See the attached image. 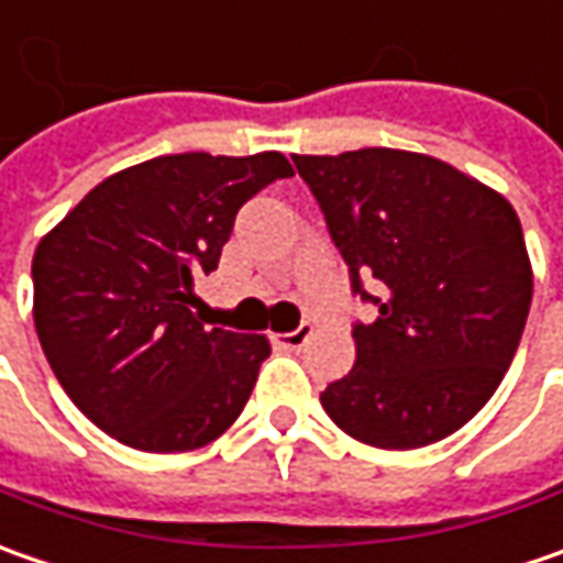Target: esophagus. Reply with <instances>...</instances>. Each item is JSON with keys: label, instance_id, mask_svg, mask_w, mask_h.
<instances>
[{"label": "esophagus", "instance_id": "1", "mask_svg": "<svg viewBox=\"0 0 563 563\" xmlns=\"http://www.w3.org/2000/svg\"><path fill=\"white\" fill-rule=\"evenodd\" d=\"M313 335V325L310 322H300L294 332H285V335H275V344L282 347V351H300L307 341Z\"/></svg>", "mask_w": 563, "mask_h": 563}]
</instances>
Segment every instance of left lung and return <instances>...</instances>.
I'll list each match as a JSON object with an SVG mask.
<instances>
[{"instance_id":"left-lung-1","label":"left lung","mask_w":563,"mask_h":563,"mask_svg":"<svg viewBox=\"0 0 563 563\" xmlns=\"http://www.w3.org/2000/svg\"><path fill=\"white\" fill-rule=\"evenodd\" d=\"M294 165L351 291L378 307L373 322H354L357 360L319 395L325 413L373 448L442 442L495 395L530 316L532 269L514 206L454 165L388 146Z\"/></svg>"}]
</instances>
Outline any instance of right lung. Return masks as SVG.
I'll return each instance as SVG.
<instances>
[{
	"label": "right lung",
	"mask_w": 563,
	"mask_h": 563,
	"mask_svg": "<svg viewBox=\"0 0 563 563\" xmlns=\"http://www.w3.org/2000/svg\"><path fill=\"white\" fill-rule=\"evenodd\" d=\"M294 168L282 153H178L106 178L33 253V322L58 385L106 435L194 451L241 417L266 335L203 325L194 282L238 209Z\"/></svg>",
	"instance_id": "add662e5"
}]
</instances>
